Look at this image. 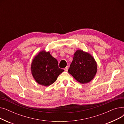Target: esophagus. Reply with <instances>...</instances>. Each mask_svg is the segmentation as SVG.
I'll return each mask as SVG.
<instances>
[{
	"label": "esophagus",
	"mask_w": 124,
	"mask_h": 124,
	"mask_svg": "<svg viewBox=\"0 0 124 124\" xmlns=\"http://www.w3.org/2000/svg\"><path fill=\"white\" fill-rule=\"evenodd\" d=\"M64 70L65 71H68V66H67L66 67H65L64 68Z\"/></svg>",
	"instance_id": "1"
}]
</instances>
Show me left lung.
Returning a JSON list of instances; mask_svg holds the SVG:
<instances>
[{
  "instance_id": "1",
  "label": "left lung",
  "mask_w": 124,
  "mask_h": 124,
  "mask_svg": "<svg viewBox=\"0 0 124 124\" xmlns=\"http://www.w3.org/2000/svg\"><path fill=\"white\" fill-rule=\"evenodd\" d=\"M68 72L79 82L87 83L92 80L97 72V64L90 54L78 50L74 54Z\"/></svg>"
}]
</instances>
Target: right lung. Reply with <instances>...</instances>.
Segmentation results:
<instances>
[{
    "label": "right lung",
    "mask_w": 124,
    "mask_h": 124,
    "mask_svg": "<svg viewBox=\"0 0 124 124\" xmlns=\"http://www.w3.org/2000/svg\"><path fill=\"white\" fill-rule=\"evenodd\" d=\"M64 70L58 67V63L49 52H39L32 60L31 74L36 82L45 86L54 83Z\"/></svg>",
    "instance_id": "obj_1"
}]
</instances>
